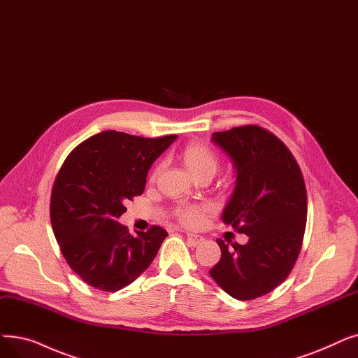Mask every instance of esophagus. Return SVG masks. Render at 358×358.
<instances>
[{
	"label": "esophagus",
	"mask_w": 358,
	"mask_h": 358,
	"mask_svg": "<svg viewBox=\"0 0 358 358\" xmlns=\"http://www.w3.org/2000/svg\"><path fill=\"white\" fill-rule=\"evenodd\" d=\"M185 238H187L189 245H193V247H196V245H199L201 243V238L199 236L190 234V232H187V236H185Z\"/></svg>",
	"instance_id": "1"
}]
</instances>
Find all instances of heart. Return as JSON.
Masks as SVG:
<instances>
[{
    "mask_svg": "<svg viewBox=\"0 0 358 358\" xmlns=\"http://www.w3.org/2000/svg\"><path fill=\"white\" fill-rule=\"evenodd\" d=\"M180 158L194 177H200L205 174L215 176L217 168H220V158L205 143L201 142H192L185 145L180 153ZM161 171V165L153 169L152 178L157 177ZM210 210L209 205H180L176 209L177 220L187 225V227H197L206 212Z\"/></svg>",
    "mask_w": 358,
    "mask_h": 358,
    "instance_id": "b5f03b06",
    "label": "heart"
}]
</instances>
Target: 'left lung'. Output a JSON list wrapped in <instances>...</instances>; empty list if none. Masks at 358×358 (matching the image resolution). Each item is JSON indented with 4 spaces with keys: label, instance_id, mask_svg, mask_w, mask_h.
<instances>
[{
    "label": "left lung",
    "instance_id": "1",
    "mask_svg": "<svg viewBox=\"0 0 358 358\" xmlns=\"http://www.w3.org/2000/svg\"><path fill=\"white\" fill-rule=\"evenodd\" d=\"M212 142L237 173L222 221L248 241L228 245L217 238L221 259L209 273L231 297L253 300L281 285L300 255L307 220L303 174L288 148L259 126L216 131Z\"/></svg>",
    "mask_w": 358,
    "mask_h": 358
}]
</instances>
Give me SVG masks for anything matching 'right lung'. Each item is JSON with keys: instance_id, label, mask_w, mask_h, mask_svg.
<instances>
[{"instance_id": "right-lung-1", "label": "right lung", "mask_w": 358, "mask_h": 358, "mask_svg": "<svg viewBox=\"0 0 358 358\" xmlns=\"http://www.w3.org/2000/svg\"><path fill=\"white\" fill-rule=\"evenodd\" d=\"M177 138H145L108 130L89 137L64 161L51 193V224L69 266L90 287L115 292L157 256L166 231L131 236L118 217L141 196L152 164Z\"/></svg>"}]
</instances>
